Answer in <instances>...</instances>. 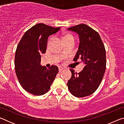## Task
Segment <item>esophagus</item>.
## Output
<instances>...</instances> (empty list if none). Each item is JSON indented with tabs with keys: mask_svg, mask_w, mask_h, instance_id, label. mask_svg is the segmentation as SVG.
I'll use <instances>...</instances> for the list:
<instances>
[{
	"mask_svg": "<svg viewBox=\"0 0 124 124\" xmlns=\"http://www.w3.org/2000/svg\"><path fill=\"white\" fill-rule=\"evenodd\" d=\"M64 68L62 67H58V70H59V72H61L62 70H63Z\"/></svg>",
	"mask_w": 124,
	"mask_h": 124,
	"instance_id": "obj_1",
	"label": "esophagus"
}]
</instances>
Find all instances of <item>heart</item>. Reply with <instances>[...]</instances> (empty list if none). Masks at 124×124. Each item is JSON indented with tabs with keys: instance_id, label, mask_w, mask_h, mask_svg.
<instances>
[{
	"instance_id": "1",
	"label": "heart",
	"mask_w": 124,
	"mask_h": 124,
	"mask_svg": "<svg viewBox=\"0 0 124 124\" xmlns=\"http://www.w3.org/2000/svg\"><path fill=\"white\" fill-rule=\"evenodd\" d=\"M62 39L65 44L69 43V42L70 41L74 42V38L73 36V35L70 34V33H64V34H63Z\"/></svg>"
}]
</instances>
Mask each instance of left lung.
<instances>
[{
	"label": "left lung",
	"mask_w": 124,
	"mask_h": 124,
	"mask_svg": "<svg viewBox=\"0 0 124 124\" xmlns=\"http://www.w3.org/2000/svg\"><path fill=\"white\" fill-rule=\"evenodd\" d=\"M67 29L79 35V46L73 61L81 60L85 65L79 73L70 69L72 77L67 86L75 97H84L93 93L101 83L106 68V50L99 34L86 24Z\"/></svg>",
	"instance_id": "1"
}]
</instances>
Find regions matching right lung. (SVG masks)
<instances>
[{
	"label": "right lung",
	"instance_id": "add662e5",
	"mask_svg": "<svg viewBox=\"0 0 124 124\" xmlns=\"http://www.w3.org/2000/svg\"><path fill=\"white\" fill-rule=\"evenodd\" d=\"M60 28L37 24L25 32L18 43L15 68L21 85L29 93L35 96L44 95L49 91L55 79L58 67L52 65L47 69L42 66L40 54L46 51L49 37Z\"/></svg>",
	"mask_w": 124,
	"mask_h": 124
}]
</instances>
